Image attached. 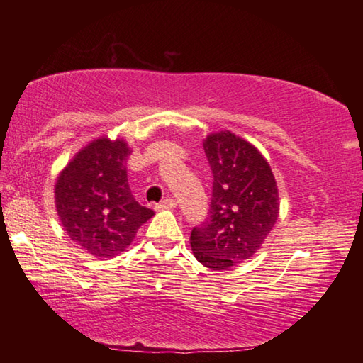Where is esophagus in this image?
<instances>
[{"label":"esophagus","mask_w":363,"mask_h":363,"mask_svg":"<svg viewBox=\"0 0 363 363\" xmlns=\"http://www.w3.org/2000/svg\"><path fill=\"white\" fill-rule=\"evenodd\" d=\"M158 211H164V210H174L176 208V201L173 199H164L163 201H160V203L155 206Z\"/></svg>","instance_id":"34e87169"}]
</instances>
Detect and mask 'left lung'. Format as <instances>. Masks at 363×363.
Here are the masks:
<instances>
[{"mask_svg":"<svg viewBox=\"0 0 363 363\" xmlns=\"http://www.w3.org/2000/svg\"><path fill=\"white\" fill-rule=\"evenodd\" d=\"M203 149L213 199L208 219L190 233V247L205 267L227 270L255 256L277 223L279 189L267 160L237 134H208Z\"/></svg>","mask_w":363,"mask_h":363,"instance_id":"left-lung-1","label":"left lung"}]
</instances>
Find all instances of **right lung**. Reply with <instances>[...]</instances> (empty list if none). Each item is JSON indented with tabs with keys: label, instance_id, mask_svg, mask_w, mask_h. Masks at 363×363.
I'll return each mask as SVG.
<instances>
[{
	"label": "right lung",
	"instance_id": "right-lung-1",
	"mask_svg": "<svg viewBox=\"0 0 363 363\" xmlns=\"http://www.w3.org/2000/svg\"><path fill=\"white\" fill-rule=\"evenodd\" d=\"M125 139L91 140L60 171L54 186L57 216L70 240L97 259L118 256L153 214L128 186Z\"/></svg>",
	"mask_w": 363,
	"mask_h": 363
}]
</instances>
